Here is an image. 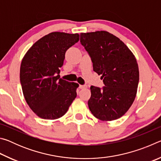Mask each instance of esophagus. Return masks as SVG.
I'll use <instances>...</instances> for the list:
<instances>
[{"label":"esophagus","instance_id":"obj_1","mask_svg":"<svg viewBox=\"0 0 161 161\" xmlns=\"http://www.w3.org/2000/svg\"><path fill=\"white\" fill-rule=\"evenodd\" d=\"M79 87H80V89H84V88H86V85H81V84H80V86H79Z\"/></svg>","mask_w":161,"mask_h":161}]
</instances>
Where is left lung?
Listing matches in <instances>:
<instances>
[{
	"label": "left lung",
	"mask_w": 161,
	"mask_h": 161,
	"mask_svg": "<svg viewBox=\"0 0 161 161\" xmlns=\"http://www.w3.org/2000/svg\"><path fill=\"white\" fill-rule=\"evenodd\" d=\"M80 42L105 85L102 89L90 87L89 110L102 121L119 119L136 96L139 71L135 56L119 38L107 31L81 33Z\"/></svg>",
	"instance_id": "left-lung-1"
}]
</instances>
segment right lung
I'll return each instance as SVG.
<instances>
[{
  "label": "right lung",
  "instance_id": "add662e5",
  "mask_svg": "<svg viewBox=\"0 0 161 161\" xmlns=\"http://www.w3.org/2000/svg\"><path fill=\"white\" fill-rule=\"evenodd\" d=\"M80 40L77 33L53 32L40 38L22 60L20 80L25 99L44 119L64 116L77 97V83L59 79L65 53Z\"/></svg>",
  "mask_w": 161,
  "mask_h": 161
}]
</instances>
